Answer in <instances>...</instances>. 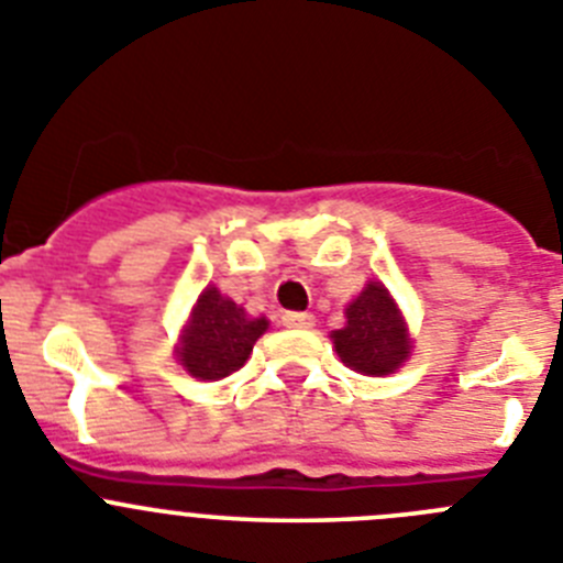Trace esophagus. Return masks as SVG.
Masks as SVG:
<instances>
[{
  "instance_id": "1",
  "label": "esophagus",
  "mask_w": 563,
  "mask_h": 563,
  "mask_svg": "<svg viewBox=\"0 0 563 563\" xmlns=\"http://www.w3.org/2000/svg\"><path fill=\"white\" fill-rule=\"evenodd\" d=\"M282 324L290 327V330H310V327H316V318L310 312H285Z\"/></svg>"
}]
</instances>
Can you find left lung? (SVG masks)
<instances>
[{"instance_id":"left-lung-1","label":"left lung","mask_w":563,"mask_h":563,"mask_svg":"<svg viewBox=\"0 0 563 563\" xmlns=\"http://www.w3.org/2000/svg\"><path fill=\"white\" fill-rule=\"evenodd\" d=\"M332 343L338 357L361 375H391L409 357V332L380 282H369L346 307V327L332 332Z\"/></svg>"}]
</instances>
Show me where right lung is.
<instances>
[{
	"instance_id": "right-lung-1",
	"label": "right lung",
	"mask_w": 563,
	"mask_h": 563,
	"mask_svg": "<svg viewBox=\"0 0 563 563\" xmlns=\"http://www.w3.org/2000/svg\"><path fill=\"white\" fill-rule=\"evenodd\" d=\"M265 330V318H247L245 310L222 296L217 287H206L197 298L177 357L194 377L220 380L242 369V363L253 352V343Z\"/></svg>"
}]
</instances>
